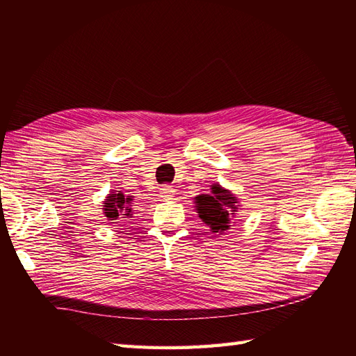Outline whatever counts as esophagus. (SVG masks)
Masks as SVG:
<instances>
[{"label":"esophagus","instance_id":"esophagus-1","mask_svg":"<svg viewBox=\"0 0 356 356\" xmlns=\"http://www.w3.org/2000/svg\"><path fill=\"white\" fill-rule=\"evenodd\" d=\"M174 193L175 190L172 188L170 186H161L160 188V197L163 200H170L172 197H174Z\"/></svg>","mask_w":356,"mask_h":356}]
</instances>
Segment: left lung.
Here are the masks:
<instances>
[{
    "instance_id": "1",
    "label": "left lung",
    "mask_w": 356,
    "mask_h": 356,
    "mask_svg": "<svg viewBox=\"0 0 356 356\" xmlns=\"http://www.w3.org/2000/svg\"><path fill=\"white\" fill-rule=\"evenodd\" d=\"M211 193V196L202 195L196 197V208L199 217L209 225L211 230L220 233L230 227L232 213L238 211V199L218 184L212 186Z\"/></svg>"
}]
</instances>
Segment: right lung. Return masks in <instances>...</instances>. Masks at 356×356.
I'll return each instance as SVG.
<instances>
[{
	"label": "right lung",
	"instance_id": "right-lung-1",
	"mask_svg": "<svg viewBox=\"0 0 356 356\" xmlns=\"http://www.w3.org/2000/svg\"><path fill=\"white\" fill-rule=\"evenodd\" d=\"M132 197L124 196L123 193H114L104 202V213L110 220H120L126 217H132Z\"/></svg>",
	"mask_w": 356,
	"mask_h": 356
}]
</instances>
